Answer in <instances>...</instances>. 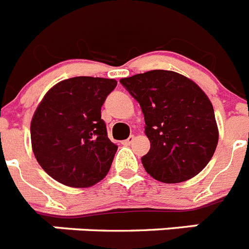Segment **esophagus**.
<instances>
[{
    "label": "esophagus",
    "instance_id": "1",
    "mask_svg": "<svg viewBox=\"0 0 249 249\" xmlns=\"http://www.w3.org/2000/svg\"><path fill=\"white\" fill-rule=\"evenodd\" d=\"M133 141H135V136L131 135V136H129V137H128V139L124 140V141H122V145L129 146V145H131V143H132Z\"/></svg>",
    "mask_w": 249,
    "mask_h": 249
}]
</instances>
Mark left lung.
Wrapping results in <instances>:
<instances>
[{"label": "left lung", "instance_id": "1", "mask_svg": "<svg viewBox=\"0 0 249 249\" xmlns=\"http://www.w3.org/2000/svg\"><path fill=\"white\" fill-rule=\"evenodd\" d=\"M140 103L150 151L142 163L154 179L167 184L194 178L207 166L218 143L213 106L186 76L151 70L120 80Z\"/></svg>", "mask_w": 249, "mask_h": 249}]
</instances>
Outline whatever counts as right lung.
I'll list each match as a JSON object with an SVG mask.
<instances>
[{
	"label": "right lung",
	"instance_id": "right-lung-1",
	"mask_svg": "<svg viewBox=\"0 0 249 249\" xmlns=\"http://www.w3.org/2000/svg\"><path fill=\"white\" fill-rule=\"evenodd\" d=\"M114 79L74 76L53 87L31 121V143L40 166L56 181L88 188L109 171L118 146L101 118Z\"/></svg>",
	"mask_w": 249,
	"mask_h": 249
}]
</instances>
